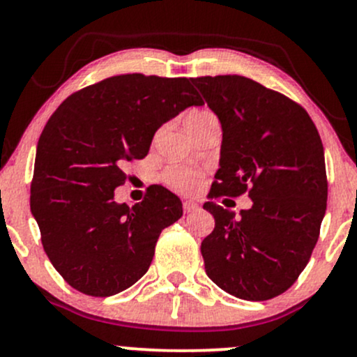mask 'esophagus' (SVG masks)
Segmentation results:
<instances>
[{"label": "esophagus", "mask_w": 357, "mask_h": 357, "mask_svg": "<svg viewBox=\"0 0 357 357\" xmlns=\"http://www.w3.org/2000/svg\"><path fill=\"white\" fill-rule=\"evenodd\" d=\"M183 208H184V213H196L202 210L199 203H196L195 199H186V202L183 203Z\"/></svg>", "instance_id": "esophagus-1"}]
</instances>
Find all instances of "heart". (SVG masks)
Wrapping results in <instances>:
<instances>
[{"label":"heart","instance_id":"obj_1","mask_svg":"<svg viewBox=\"0 0 357 357\" xmlns=\"http://www.w3.org/2000/svg\"><path fill=\"white\" fill-rule=\"evenodd\" d=\"M213 116L210 112H204V110H199V112H192L188 117V126L190 127H196L199 126L202 122L208 121ZM204 176L203 169H196V167H190V166H183V165H174L169 166L162 174V179L169 188L179 191V192H192L198 190L202 186Z\"/></svg>","mask_w":357,"mask_h":357}]
</instances>
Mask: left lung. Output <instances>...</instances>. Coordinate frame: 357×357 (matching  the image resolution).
I'll list each match as a JSON object with an SVG mask.
<instances>
[{"instance_id": "obj_1", "label": "left lung", "mask_w": 357, "mask_h": 357, "mask_svg": "<svg viewBox=\"0 0 357 357\" xmlns=\"http://www.w3.org/2000/svg\"><path fill=\"white\" fill-rule=\"evenodd\" d=\"M223 129L220 169L203 208L215 218L202 243L206 275L243 301L294 285L317 243L327 176L317 127L302 105L241 75L196 77ZM248 192L240 217L214 199Z\"/></svg>"}]
</instances>
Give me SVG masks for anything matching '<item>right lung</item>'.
<instances>
[{
  "instance_id": "obj_1",
  "label": "right lung",
  "mask_w": 357,
  "mask_h": 357,
  "mask_svg": "<svg viewBox=\"0 0 357 357\" xmlns=\"http://www.w3.org/2000/svg\"><path fill=\"white\" fill-rule=\"evenodd\" d=\"M202 97L184 77L114 75L60 104L40 136L30 206L45 253L68 285L109 297L149 268L159 235L183 216L179 198L149 188L134 206L114 202L127 161L146 158L154 132Z\"/></svg>"
}]
</instances>
